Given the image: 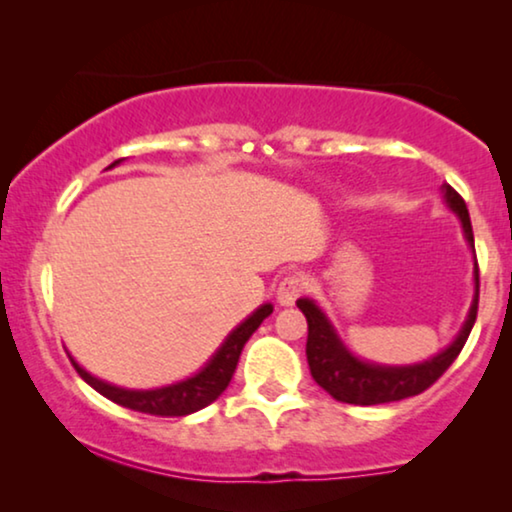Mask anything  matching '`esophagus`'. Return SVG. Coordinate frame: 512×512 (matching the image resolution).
Returning <instances> with one entry per match:
<instances>
[{
  "label": "esophagus",
  "mask_w": 512,
  "mask_h": 512,
  "mask_svg": "<svg viewBox=\"0 0 512 512\" xmlns=\"http://www.w3.org/2000/svg\"><path fill=\"white\" fill-rule=\"evenodd\" d=\"M303 289H305V284H303V279H300L298 275L284 277L282 282H279V289H277L279 305H284V307L296 305V300L300 298V293H303Z\"/></svg>",
  "instance_id": "34e87169"
}]
</instances>
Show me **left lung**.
Here are the masks:
<instances>
[{
	"label": "left lung",
	"mask_w": 512,
	"mask_h": 512,
	"mask_svg": "<svg viewBox=\"0 0 512 512\" xmlns=\"http://www.w3.org/2000/svg\"><path fill=\"white\" fill-rule=\"evenodd\" d=\"M440 191H443L445 207L459 219L461 233H464V240L473 254V300L471 307H468L464 324H461L457 338L445 349H440L438 354L429 356V359L405 363V366H387V363L366 361L361 356H356L345 345V340L340 338V333L335 331L333 321L321 310L317 300L298 298L296 305L307 319L305 354L307 363H310V373L314 382L324 391H328L335 401L352 405H380L422 394L424 389H429L452 366V361L457 359L461 347L466 345L468 335H471L475 314H478L480 291L471 216H468L466 202L461 200V195L450 184H443Z\"/></svg>",
	"instance_id": "obj_1"
}]
</instances>
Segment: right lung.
<instances>
[{"instance_id": "obj_1", "label": "right lung", "mask_w": 512, "mask_h": 512, "mask_svg": "<svg viewBox=\"0 0 512 512\" xmlns=\"http://www.w3.org/2000/svg\"><path fill=\"white\" fill-rule=\"evenodd\" d=\"M123 160H114L111 167L121 165ZM272 314V303H263L256 307L254 312L249 314L242 324H237L233 331L226 335V340L221 342L219 349L209 356L205 366H202L198 373L184 377V380L165 384V387H153V389H128L118 387V384H111L107 380H100V377L90 375L86 368L79 366V361L69 354L72 359L76 373H79L83 380H86L90 387H93L97 394H102L109 401H114L123 408L146 412V415H158V417H184L191 415V412H198L207 408L209 403H214L226 387L230 384V377H233L237 361H240L244 342L251 338V333L256 331L258 326L263 324V319H268Z\"/></svg>"}]
</instances>
